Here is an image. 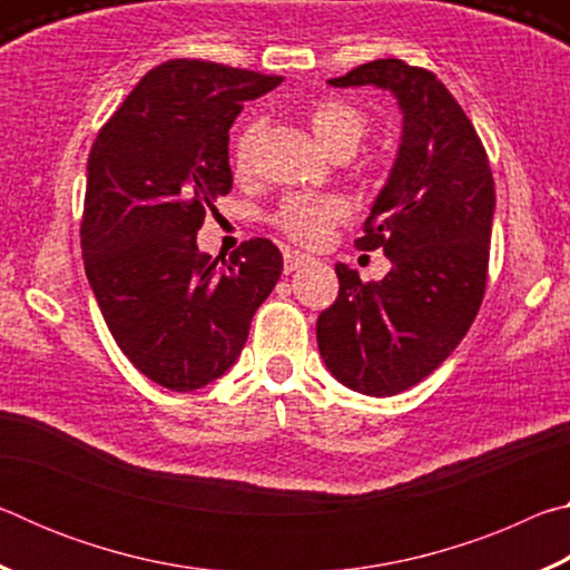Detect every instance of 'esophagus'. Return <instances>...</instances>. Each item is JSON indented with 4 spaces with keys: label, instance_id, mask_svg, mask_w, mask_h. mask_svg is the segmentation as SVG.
<instances>
[{
    "label": "esophagus",
    "instance_id": "obj_1",
    "mask_svg": "<svg viewBox=\"0 0 570 570\" xmlns=\"http://www.w3.org/2000/svg\"><path fill=\"white\" fill-rule=\"evenodd\" d=\"M312 262V258H308L306 254H298V250H284V272L286 274H292V272H296L298 266H304V264H308Z\"/></svg>",
    "mask_w": 570,
    "mask_h": 570
}]
</instances>
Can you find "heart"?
<instances>
[{
    "label": "heart",
    "mask_w": 570,
    "mask_h": 570,
    "mask_svg": "<svg viewBox=\"0 0 570 570\" xmlns=\"http://www.w3.org/2000/svg\"><path fill=\"white\" fill-rule=\"evenodd\" d=\"M308 125H312L316 140L332 156H342V153L350 156L360 146L364 135L370 132V115L346 100L324 98L308 108ZM256 135V120H246L236 132L230 158H234V168L238 173H246L250 166ZM346 216H350V200L344 196H334V193H292V196H286L278 204L272 220L278 230H284L296 244L314 246L322 244L330 228Z\"/></svg>",
    "instance_id": "1"
}]
</instances>
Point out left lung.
<instances>
[{"instance_id": "obj_1", "label": "left lung", "mask_w": 570, "mask_h": 570, "mask_svg": "<svg viewBox=\"0 0 570 570\" xmlns=\"http://www.w3.org/2000/svg\"><path fill=\"white\" fill-rule=\"evenodd\" d=\"M330 85H374L402 110L397 158L356 238L384 250L390 274L364 284L336 264L340 296L316 320L326 370L354 392L392 397L435 372L478 316L495 183L475 128L432 72L390 57Z\"/></svg>"}]
</instances>
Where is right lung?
Segmentation results:
<instances>
[{"mask_svg":"<svg viewBox=\"0 0 570 570\" xmlns=\"http://www.w3.org/2000/svg\"><path fill=\"white\" fill-rule=\"evenodd\" d=\"M204 60H168L135 85L88 158L85 274L105 324L138 372L173 392L236 364L250 320L282 276L268 238L198 254L206 210L234 186L228 130L246 100L282 85Z\"/></svg>","mask_w":570,"mask_h":570,"instance_id":"right-lung-1","label":"right lung"}]
</instances>
